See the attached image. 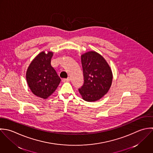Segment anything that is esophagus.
<instances>
[{
  "mask_svg": "<svg viewBox=\"0 0 153 153\" xmlns=\"http://www.w3.org/2000/svg\"><path fill=\"white\" fill-rule=\"evenodd\" d=\"M70 80V77H68L67 79H62V82H69Z\"/></svg>",
  "mask_w": 153,
  "mask_h": 153,
  "instance_id": "esophagus-1",
  "label": "esophagus"
}]
</instances>
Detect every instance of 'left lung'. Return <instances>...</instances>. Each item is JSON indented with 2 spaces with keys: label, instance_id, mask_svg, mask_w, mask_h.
<instances>
[{
  "label": "left lung",
  "instance_id": "obj_1",
  "mask_svg": "<svg viewBox=\"0 0 153 153\" xmlns=\"http://www.w3.org/2000/svg\"><path fill=\"white\" fill-rule=\"evenodd\" d=\"M84 83L79 89L83 100L95 102L109 91L113 80L111 69L104 58L95 51H89L81 55Z\"/></svg>",
  "mask_w": 153,
  "mask_h": 153
}]
</instances>
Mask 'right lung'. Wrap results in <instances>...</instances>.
<instances>
[{
  "mask_svg": "<svg viewBox=\"0 0 153 153\" xmlns=\"http://www.w3.org/2000/svg\"><path fill=\"white\" fill-rule=\"evenodd\" d=\"M53 53L42 51L31 62L27 71V85L36 96L47 99L56 89L61 79L55 69L51 66V61Z\"/></svg>",
  "mask_w": 153,
  "mask_h": 153,
  "instance_id": "right-lung-1",
  "label": "right lung"
}]
</instances>
